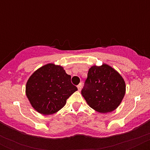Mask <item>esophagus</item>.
Segmentation results:
<instances>
[{"label": "esophagus", "instance_id": "34e87169", "mask_svg": "<svg viewBox=\"0 0 150 150\" xmlns=\"http://www.w3.org/2000/svg\"><path fill=\"white\" fill-rule=\"evenodd\" d=\"M77 89H78V91H80L81 89H82V84H79L77 85Z\"/></svg>", "mask_w": 150, "mask_h": 150}]
</instances>
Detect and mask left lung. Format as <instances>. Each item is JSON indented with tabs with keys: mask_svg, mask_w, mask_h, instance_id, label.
<instances>
[{
	"mask_svg": "<svg viewBox=\"0 0 150 150\" xmlns=\"http://www.w3.org/2000/svg\"><path fill=\"white\" fill-rule=\"evenodd\" d=\"M81 94L87 104L99 113H108L118 108L125 94V82L114 68L106 63L93 65Z\"/></svg>",
	"mask_w": 150,
	"mask_h": 150,
	"instance_id": "left-lung-1",
	"label": "left lung"
}]
</instances>
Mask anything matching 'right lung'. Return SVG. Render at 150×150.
<instances>
[{"mask_svg":"<svg viewBox=\"0 0 150 150\" xmlns=\"http://www.w3.org/2000/svg\"><path fill=\"white\" fill-rule=\"evenodd\" d=\"M61 65L48 63L34 71L26 84V95L37 112L51 115L61 109L77 88Z\"/></svg>","mask_w":150,"mask_h":150,"instance_id":"add662e5","label":"right lung"}]
</instances>
